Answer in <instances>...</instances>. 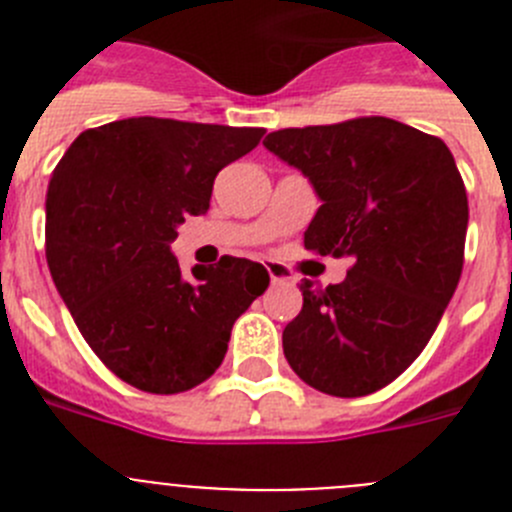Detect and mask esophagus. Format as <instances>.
I'll return each mask as SVG.
<instances>
[{
	"instance_id": "obj_1",
	"label": "esophagus",
	"mask_w": 512,
	"mask_h": 512,
	"mask_svg": "<svg viewBox=\"0 0 512 512\" xmlns=\"http://www.w3.org/2000/svg\"><path fill=\"white\" fill-rule=\"evenodd\" d=\"M266 269H269L271 284H287V282H292V274H289V269H287V266H282V264H274V261H271V264L266 266Z\"/></svg>"
}]
</instances>
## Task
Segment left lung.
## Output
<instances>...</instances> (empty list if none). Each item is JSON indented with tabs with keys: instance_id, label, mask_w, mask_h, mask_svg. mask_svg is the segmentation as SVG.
<instances>
[{
	"instance_id": "obj_1",
	"label": "left lung",
	"mask_w": 512,
	"mask_h": 512,
	"mask_svg": "<svg viewBox=\"0 0 512 512\" xmlns=\"http://www.w3.org/2000/svg\"><path fill=\"white\" fill-rule=\"evenodd\" d=\"M264 146L323 202L307 251L351 259L341 284H300L284 356L325 395H372L418 359L459 284L469 205L454 156L390 117L284 128Z\"/></svg>"
}]
</instances>
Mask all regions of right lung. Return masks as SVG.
Instances as JSON below:
<instances>
[{
	"mask_svg": "<svg viewBox=\"0 0 512 512\" xmlns=\"http://www.w3.org/2000/svg\"><path fill=\"white\" fill-rule=\"evenodd\" d=\"M264 128L128 117L84 130L45 194V259L102 364L153 395H176L223 364L233 323L269 287L256 261L223 256L182 277L171 243L210 210L217 171Z\"/></svg>",
	"mask_w": 512,
	"mask_h": 512,
	"instance_id": "1",
	"label": "right lung"
}]
</instances>
